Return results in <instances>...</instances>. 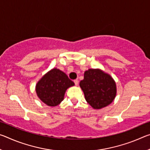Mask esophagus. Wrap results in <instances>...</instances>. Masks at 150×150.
<instances>
[{
	"instance_id": "obj_1",
	"label": "esophagus",
	"mask_w": 150,
	"mask_h": 150,
	"mask_svg": "<svg viewBox=\"0 0 150 150\" xmlns=\"http://www.w3.org/2000/svg\"><path fill=\"white\" fill-rule=\"evenodd\" d=\"M74 83H75V85H78V84H79V81H78V79L74 80Z\"/></svg>"
}]
</instances>
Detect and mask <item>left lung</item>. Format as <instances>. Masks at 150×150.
<instances>
[{"label":"left lung","instance_id":"obj_1","mask_svg":"<svg viewBox=\"0 0 150 150\" xmlns=\"http://www.w3.org/2000/svg\"><path fill=\"white\" fill-rule=\"evenodd\" d=\"M79 85L87 102L95 109L108 106L115 99L116 83L113 79L100 69H90L84 73Z\"/></svg>","mask_w":150,"mask_h":150}]
</instances>
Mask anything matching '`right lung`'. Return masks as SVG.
Here are the masks:
<instances>
[{"label": "right lung", "instance_id": "right-lung-1", "mask_svg": "<svg viewBox=\"0 0 150 150\" xmlns=\"http://www.w3.org/2000/svg\"><path fill=\"white\" fill-rule=\"evenodd\" d=\"M74 85L65 73L55 68L39 81L35 91L43 103L48 106H55L63 100L67 88Z\"/></svg>", "mask_w": 150, "mask_h": 150}]
</instances>
